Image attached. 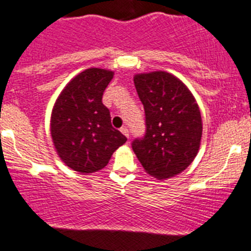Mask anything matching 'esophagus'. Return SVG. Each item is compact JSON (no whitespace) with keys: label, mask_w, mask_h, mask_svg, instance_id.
I'll list each match as a JSON object with an SVG mask.
<instances>
[{"label":"esophagus","mask_w":251,"mask_h":251,"mask_svg":"<svg viewBox=\"0 0 251 251\" xmlns=\"http://www.w3.org/2000/svg\"><path fill=\"white\" fill-rule=\"evenodd\" d=\"M121 132H123V134L125 135V136L128 139V128L126 127V126H125V127H121Z\"/></svg>","instance_id":"obj_1"}]
</instances>
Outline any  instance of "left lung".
<instances>
[{"instance_id":"1","label":"left lung","mask_w":251,"mask_h":251,"mask_svg":"<svg viewBox=\"0 0 251 251\" xmlns=\"http://www.w3.org/2000/svg\"><path fill=\"white\" fill-rule=\"evenodd\" d=\"M146 116V134L132 150L149 175L170 179L194 161L200 149L202 121L195 98L181 80L165 71L134 76Z\"/></svg>"}]
</instances>
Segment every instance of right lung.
<instances>
[{
    "instance_id": "add662e5",
    "label": "right lung",
    "mask_w": 251,
    "mask_h": 251,
    "mask_svg": "<svg viewBox=\"0 0 251 251\" xmlns=\"http://www.w3.org/2000/svg\"><path fill=\"white\" fill-rule=\"evenodd\" d=\"M114 72L91 67L72 78L51 114V137L60 159L72 170L91 174L109 164L126 137L112 127L102 95Z\"/></svg>"
}]
</instances>
